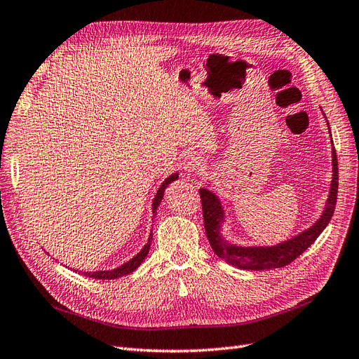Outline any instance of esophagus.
Here are the masks:
<instances>
[{
    "label": "esophagus",
    "mask_w": 359,
    "mask_h": 359,
    "mask_svg": "<svg viewBox=\"0 0 359 359\" xmlns=\"http://www.w3.org/2000/svg\"><path fill=\"white\" fill-rule=\"evenodd\" d=\"M201 156L195 154V152H187L183 155V159H182V165H183V170L184 171H195L198 167L201 165Z\"/></svg>",
    "instance_id": "1"
}]
</instances>
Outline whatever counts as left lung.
Returning <instances> with one entry per match:
<instances>
[{
  "mask_svg": "<svg viewBox=\"0 0 359 359\" xmlns=\"http://www.w3.org/2000/svg\"><path fill=\"white\" fill-rule=\"evenodd\" d=\"M331 155H333V180H331L327 203L320 219H318L306 231H303L299 235L276 245L243 247L224 240L222 235V224L224 223V210L222 201L219 200L216 194L201 188L200 195L203 201L204 228L208 243L211 248H213L216 256L232 264V266L250 271H268L275 268H283L285 264H290L291 262L296 260L304 250H308L315 243L316 238L321 235V232L330 223L331 217H333L339 189V167L334 144L333 149H331Z\"/></svg>",
  "mask_w": 359,
  "mask_h": 359,
  "instance_id": "1",
  "label": "left lung"
}]
</instances>
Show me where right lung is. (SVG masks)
<instances>
[{
  "label": "right lung",
  "instance_id": "add662e5",
  "mask_svg": "<svg viewBox=\"0 0 359 359\" xmlns=\"http://www.w3.org/2000/svg\"><path fill=\"white\" fill-rule=\"evenodd\" d=\"M177 177H179V172H175V175H171L170 177H167V179L163 182L161 187H159V189L156 191V195H155L154 203H152V213H154V216H155V213H156V207H158L159 204H161V201H163L165 188L168 187V184H170L171 182H175ZM151 243H152V233H151L149 238H148V243L144 244V247L139 251V253H137L135 257H133V259H130L128 262L123 263L121 266H118V268L111 269V271H96V272H83V273H84L86 276H88V278H95V280H115V278L128 275V273H131L133 271H136V269L140 266V264H142V262L144 260V257L148 256L149 248H151Z\"/></svg>",
  "mask_w": 359,
  "mask_h": 359
}]
</instances>
